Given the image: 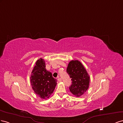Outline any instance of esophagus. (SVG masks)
Segmentation results:
<instances>
[{
  "label": "esophagus",
  "mask_w": 123,
  "mask_h": 123,
  "mask_svg": "<svg viewBox=\"0 0 123 123\" xmlns=\"http://www.w3.org/2000/svg\"><path fill=\"white\" fill-rule=\"evenodd\" d=\"M58 81L59 82L62 81V79H61V78H58Z\"/></svg>",
  "instance_id": "1"
}]
</instances>
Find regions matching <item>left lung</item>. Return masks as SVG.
I'll return each mask as SVG.
<instances>
[{
  "instance_id": "8db88e82",
  "label": "left lung",
  "mask_w": 123,
  "mask_h": 123,
  "mask_svg": "<svg viewBox=\"0 0 123 123\" xmlns=\"http://www.w3.org/2000/svg\"><path fill=\"white\" fill-rule=\"evenodd\" d=\"M66 72L72 81L69 87L71 92L76 97L82 95L90 85V76L85 67L78 60H72L69 62Z\"/></svg>"
}]
</instances>
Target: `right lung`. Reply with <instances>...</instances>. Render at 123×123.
<instances>
[{
  "instance_id": "add662e5",
  "label": "right lung",
  "mask_w": 123,
  "mask_h": 123,
  "mask_svg": "<svg viewBox=\"0 0 123 123\" xmlns=\"http://www.w3.org/2000/svg\"><path fill=\"white\" fill-rule=\"evenodd\" d=\"M30 78L32 89L42 99L48 98L57 85V79L47 71L45 61L42 58L37 61Z\"/></svg>"
}]
</instances>
